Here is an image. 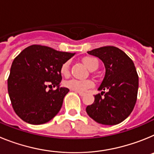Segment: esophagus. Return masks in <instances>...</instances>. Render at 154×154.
<instances>
[{"label":"esophagus","mask_w":154,"mask_h":154,"mask_svg":"<svg viewBox=\"0 0 154 154\" xmlns=\"http://www.w3.org/2000/svg\"><path fill=\"white\" fill-rule=\"evenodd\" d=\"M75 92H77V93L79 94V96H85V92H77V91H75Z\"/></svg>","instance_id":"esophagus-1"}]
</instances>
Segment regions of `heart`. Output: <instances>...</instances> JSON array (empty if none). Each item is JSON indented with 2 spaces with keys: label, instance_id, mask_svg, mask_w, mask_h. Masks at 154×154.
Wrapping results in <instances>:
<instances>
[{
  "label": "heart",
  "instance_id": "heart-1",
  "mask_svg": "<svg viewBox=\"0 0 154 154\" xmlns=\"http://www.w3.org/2000/svg\"><path fill=\"white\" fill-rule=\"evenodd\" d=\"M84 65L86 66L89 70H92L94 68H98L99 62L96 58L93 57H85L82 59ZM60 72L62 75L67 76L69 74V62H66L61 66ZM64 85L66 88L72 91L77 92H84L86 89H89L94 85V83L91 80H79L75 79L67 80L64 82Z\"/></svg>",
  "mask_w": 154,
  "mask_h": 154
}]
</instances>
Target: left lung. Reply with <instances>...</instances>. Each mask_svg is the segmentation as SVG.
<instances>
[{
	"mask_svg": "<svg viewBox=\"0 0 154 154\" xmlns=\"http://www.w3.org/2000/svg\"><path fill=\"white\" fill-rule=\"evenodd\" d=\"M101 59L106 74L98 90H106L95 96L86 107L88 115L103 125H116L130 115L137 102L139 77L131 58L114 46H105L88 51Z\"/></svg>",
	"mask_w": 154,
	"mask_h": 154,
	"instance_id": "8db88e82",
	"label": "left lung"
}]
</instances>
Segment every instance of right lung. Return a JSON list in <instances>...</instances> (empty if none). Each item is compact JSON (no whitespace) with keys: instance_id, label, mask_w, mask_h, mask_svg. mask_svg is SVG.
<instances>
[{"instance_id":"1","label":"right lung","mask_w":154,"mask_h":154,"mask_svg":"<svg viewBox=\"0 0 154 154\" xmlns=\"http://www.w3.org/2000/svg\"><path fill=\"white\" fill-rule=\"evenodd\" d=\"M75 53L58 51L33 45L24 48L12 62L8 90L12 107L22 120L39 125L51 120L62 108L69 89L60 87V69ZM57 87L53 91L50 86ZM48 87L51 89L48 91Z\"/></svg>"}]
</instances>
